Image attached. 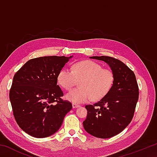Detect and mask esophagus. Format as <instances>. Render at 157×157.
Listing matches in <instances>:
<instances>
[{
  "mask_svg": "<svg viewBox=\"0 0 157 157\" xmlns=\"http://www.w3.org/2000/svg\"><path fill=\"white\" fill-rule=\"evenodd\" d=\"M72 106H73V109L78 108V107H79V105H77V104H75V103H73V104H72Z\"/></svg>",
  "mask_w": 157,
  "mask_h": 157,
  "instance_id": "1",
  "label": "esophagus"
}]
</instances>
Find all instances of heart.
<instances>
[{"mask_svg":"<svg viewBox=\"0 0 157 157\" xmlns=\"http://www.w3.org/2000/svg\"><path fill=\"white\" fill-rule=\"evenodd\" d=\"M114 75L112 71L102 68L94 61L85 60L75 63L72 69L63 67L57 75V81L63 89L70 90L80 82L79 88L69 91L66 98L75 104L87 102L91 99L99 100L112 87Z\"/></svg>","mask_w":157,"mask_h":157,"instance_id":"obj_1","label":"heart"}]
</instances>
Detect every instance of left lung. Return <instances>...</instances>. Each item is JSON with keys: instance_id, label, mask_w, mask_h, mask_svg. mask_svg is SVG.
Instances as JSON below:
<instances>
[{"instance_id": "1", "label": "left lung", "mask_w": 157, "mask_h": 157, "mask_svg": "<svg viewBox=\"0 0 157 157\" xmlns=\"http://www.w3.org/2000/svg\"><path fill=\"white\" fill-rule=\"evenodd\" d=\"M109 66L114 75L108 94L94 105H86L87 116L83 122L87 133L100 139H109L121 133L132 121L139 100L136 76L121 61L108 56H94Z\"/></svg>"}]
</instances>
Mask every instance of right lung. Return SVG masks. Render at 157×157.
<instances>
[{
	"mask_svg": "<svg viewBox=\"0 0 157 157\" xmlns=\"http://www.w3.org/2000/svg\"><path fill=\"white\" fill-rule=\"evenodd\" d=\"M71 57L46 56L28 61L14 76L10 100L21 129L35 138L48 137L62 126L72 104L63 101L57 75Z\"/></svg>",
	"mask_w": 157,
	"mask_h": 157,
	"instance_id": "1",
	"label": "right lung"
}]
</instances>
